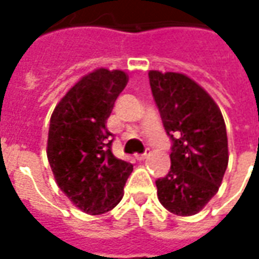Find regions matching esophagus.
I'll list each match as a JSON object with an SVG mask.
<instances>
[{"mask_svg":"<svg viewBox=\"0 0 259 259\" xmlns=\"http://www.w3.org/2000/svg\"><path fill=\"white\" fill-rule=\"evenodd\" d=\"M150 155H151V151H150V150H146V152H144V154H141V155H139L137 159H139V161H144V159H147Z\"/></svg>","mask_w":259,"mask_h":259,"instance_id":"34e87169","label":"esophagus"}]
</instances>
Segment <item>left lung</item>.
I'll return each mask as SVG.
<instances>
[{
    "mask_svg": "<svg viewBox=\"0 0 259 259\" xmlns=\"http://www.w3.org/2000/svg\"><path fill=\"white\" fill-rule=\"evenodd\" d=\"M148 77L172 140L170 170L155 182L158 200L169 212L191 217L217 194L228 168L225 120L217 102L189 76L150 70Z\"/></svg>",
    "mask_w": 259,
    "mask_h": 259,
    "instance_id": "obj_1",
    "label": "left lung"
}]
</instances>
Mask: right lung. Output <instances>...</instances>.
Segmentation results:
<instances>
[{
	"label": "right lung",
	"instance_id": "add662e5",
	"mask_svg": "<svg viewBox=\"0 0 259 259\" xmlns=\"http://www.w3.org/2000/svg\"><path fill=\"white\" fill-rule=\"evenodd\" d=\"M123 70L85 74L57 104L50 120L47 158L57 185L80 211L100 215L123 197L133 165L112 154L107 119L127 84Z\"/></svg>",
	"mask_w": 259,
	"mask_h": 259
}]
</instances>
